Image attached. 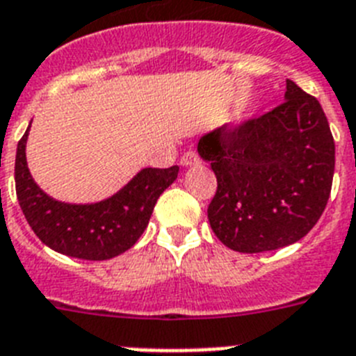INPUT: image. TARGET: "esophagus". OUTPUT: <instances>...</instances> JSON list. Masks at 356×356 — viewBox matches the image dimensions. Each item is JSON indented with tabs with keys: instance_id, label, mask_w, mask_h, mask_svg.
I'll list each match as a JSON object with an SVG mask.
<instances>
[{
	"instance_id": "obj_1",
	"label": "esophagus",
	"mask_w": 356,
	"mask_h": 356,
	"mask_svg": "<svg viewBox=\"0 0 356 356\" xmlns=\"http://www.w3.org/2000/svg\"><path fill=\"white\" fill-rule=\"evenodd\" d=\"M199 163H200V157L195 150H188V152H184V156L181 157L182 166H195L199 165Z\"/></svg>"
}]
</instances>
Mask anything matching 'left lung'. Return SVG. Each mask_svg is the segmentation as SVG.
I'll list each match as a JSON object with an SVG mask.
<instances>
[{
    "label": "left lung",
    "mask_w": 356,
    "mask_h": 356,
    "mask_svg": "<svg viewBox=\"0 0 356 356\" xmlns=\"http://www.w3.org/2000/svg\"><path fill=\"white\" fill-rule=\"evenodd\" d=\"M197 150L216 175L209 225L233 251L252 254L296 243L326 208L335 141L317 98L292 80L283 104L204 134Z\"/></svg>",
    "instance_id": "1"
}]
</instances>
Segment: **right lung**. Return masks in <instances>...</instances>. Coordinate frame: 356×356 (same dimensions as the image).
Returning a JSON list of instances; mask_svg holds the SVG:
<instances>
[{
  "label": "right lung",
  "mask_w": 356,
  "mask_h": 356,
  "mask_svg": "<svg viewBox=\"0 0 356 356\" xmlns=\"http://www.w3.org/2000/svg\"><path fill=\"white\" fill-rule=\"evenodd\" d=\"M17 143L15 193L23 215L42 243L71 258L111 259L129 251L147 229L157 199L177 179L179 166L143 168L109 199L67 204L46 195L30 175L26 140Z\"/></svg>",
  "instance_id": "1"
}]
</instances>
